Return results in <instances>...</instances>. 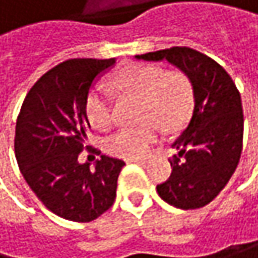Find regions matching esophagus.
Masks as SVG:
<instances>
[{"instance_id": "1", "label": "esophagus", "mask_w": 258, "mask_h": 258, "mask_svg": "<svg viewBox=\"0 0 258 258\" xmlns=\"http://www.w3.org/2000/svg\"><path fill=\"white\" fill-rule=\"evenodd\" d=\"M126 162H136V164H145L147 159L145 158H132V159H126Z\"/></svg>"}]
</instances>
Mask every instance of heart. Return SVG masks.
Masks as SVG:
<instances>
[{
	"instance_id": "b5f03b06",
	"label": "heart",
	"mask_w": 258,
	"mask_h": 258,
	"mask_svg": "<svg viewBox=\"0 0 258 258\" xmlns=\"http://www.w3.org/2000/svg\"><path fill=\"white\" fill-rule=\"evenodd\" d=\"M114 90L123 96L139 97L138 126L120 128L105 142L106 152L125 158L145 156L159 136V125L167 133L176 132L187 122L194 102V86L182 69H162L158 64L132 63L113 77ZM86 116L93 126L106 130L113 122L111 96L103 88H94L86 99Z\"/></svg>"
}]
</instances>
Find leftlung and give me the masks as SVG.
Returning <instances> with one entry per match:
<instances>
[{
  "mask_svg": "<svg viewBox=\"0 0 258 258\" xmlns=\"http://www.w3.org/2000/svg\"><path fill=\"white\" fill-rule=\"evenodd\" d=\"M136 58L167 60L192 82L194 113L173 142L178 155L170 159L172 173L156 190L178 209H200L224 189L238 165L243 148L240 93L221 64L192 47L173 46Z\"/></svg>",
  "mask_w": 258,
  "mask_h": 258,
  "instance_id": "obj_1",
  "label": "left lung"
}]
</instances>
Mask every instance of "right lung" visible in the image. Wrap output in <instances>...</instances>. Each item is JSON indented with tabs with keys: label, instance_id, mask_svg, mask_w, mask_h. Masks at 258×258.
I'll return each mask as SVG.
<instances>
[{
	"label": "right lung",
	"instance_id": "add662e5",
	"mask_svg": "<svg viewBox=\"0 0 258 258\" xmlns=\"http://www.w3.org/2000/svg\"><path fill=\"white\" fill-rule=\"evenodd\" d=\"M116 58H69L29 90L17 119L15 156L37 198L55 215L77 223L99 218L116 200L125 162L102 155L91 170L80 164L90 120L86 99L93 82ZM100 153V152H99Z\"/></svg>",
	"mask_w": 258,
	"mask_h": 258
}]
</instances>
